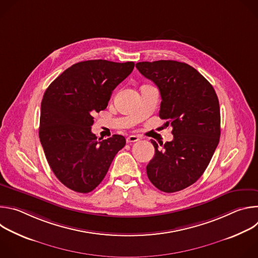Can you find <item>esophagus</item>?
Returning a JSON list of instances; mask_svg holds the SVG:
<instances>
[{
  "mask_svg": "<svg viewBox=\"0 0 258 258\" xmlns=\"http://www.w3.org/2000/svg\"><path fill=\"white\" fill-rule=\"evenodd\" d=\"M139 140H140L139 137L132 135V136H130V137L126 138V143H135V142H138Z\"/></svg>",
  "mask_w": 258,
  "mask_h": 258,
  "instance_id": "esophagus-1",
  "label": "esophagus"
}]
</instances>
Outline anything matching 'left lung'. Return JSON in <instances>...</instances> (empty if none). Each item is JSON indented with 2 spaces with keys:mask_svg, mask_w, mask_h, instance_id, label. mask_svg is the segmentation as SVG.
Returning <instances> with one entry per match:
<instances>
[{
  "mask_svg": "<svg viewBox=\"0 0 258 258\" xmlns=\"http://www.w3.org/2000/svg\"><path fill=\"white\" fill-rule=\"evenodd\" d=\"M138 70L159 89V117L172 126L173 140L151 141L155 155L147 175L162 192L186 189L203 174L220 137V111L210 83L187 63L173 60L139 62Z\"/></svg>",
  "mask_w": 258,
  "mask_h": 258,
  "instance_id": "8db88e82",
  "label": "left lung"
}]
</instances>
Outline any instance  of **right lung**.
<instances>
[{
    "instance_id": "obj_1",
    "label": "right lung",
    "mask_w": 258,
    "mask_h": 258,
    "mask_svg": "<svg viewBox=\"0 0 258 258\" xmlns=\"http://www.w3.org/2000/svg\"><path fill=\"white\" fill-rule=\"evenodd\" d=\"M134 67V62L102 59L79 62L46 90L41 105L40 141L54 174L70 190L93 191L124 147L123 136L98 141L91 126L93 115L106 109L112 91Z\"/></svg>"
}]
</instances>
